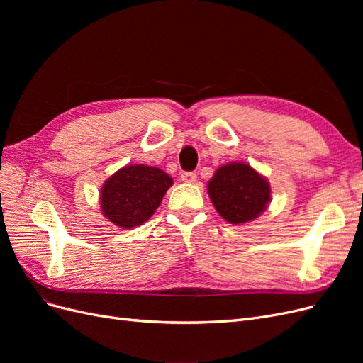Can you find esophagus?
I'll list each match as a JSON object with an SVG mask.
<instances>
[{
  "label": "esophagus",
  "mask_w": 363,
  "mask_h": 363,
  "mask_svg": "<svg viewBox=\"0 0 363 363\" xmlns=\"http://www.w3.org/2000/svg\"><path fill=\"white\" fill-rule=\"evenodd\" d=\"M182 180L184 183H194L196 180V174L195 172H183L182 174Z\"/></svg>",
  "instance_id": "obj_1"
}]
</instances>
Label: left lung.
I'll return each instance as SVG.
<instances>
[{"label": "left lung", "mask_w": 363, "mask_h": 363, "mask_svg": "<svg viewBox=\"0 0 363 363\" xmlns=\"http://www.w3.org/2000/svg\"><path fill=\"white\" fill-rule=\"evenodd\" d=\"M207 192L218 213L230 224L252 221L265 211L271 200L267 179L242 162L218 168L207 184Z\"/></svg>", "instance_id": "obj_1"}]
</instances>
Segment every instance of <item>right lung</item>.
<instances>
[{"label":"right lung","mask_w":363,"mask_h":363,"mask_svg":"<svg viewBox=\"0 0 363 363\" xmlns=\"http://www.w3.org/2000/svg\"><path fill=\"white\" fill-rule=\"evenodd\" d=\"M172 179L159 168L128 164L106 180L101 211L108 221L123 228L142 225L156 212Z\"/></svg>","instance_id":"1"}]
</instances>
